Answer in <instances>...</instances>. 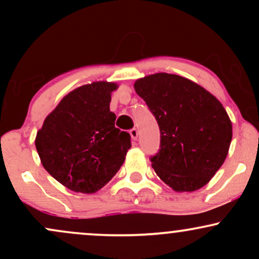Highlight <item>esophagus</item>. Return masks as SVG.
I'll return each instance as SVG.
<instances>
[{"instance_id": "34e87169", "label": "esophagus", "mask_w": 259, "mask_h": 259, "mask_svg": "<svg viewBox=\"0 0 259 259\" xmlns=\"http://www.w3.org/2000/svg\"><path fill=\"white\" fill-rule=\"evenodd\" d=\"M130 136H132V139L133 140H136L138 139V136H139V133H138V129H135V127H133L132 130H130Z\"/></svg>"}]
</instances>
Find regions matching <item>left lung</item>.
<instances>
[{
    "label": "left lung",
    "mask_w": 259,
    "mask_h": 259,
    "mask_svg": "<svg viewBox=\"0 0 259 259\" xmlns=\"http://www.w3.org/2000/svg\"><path fill=\"white\" fill-rule=\"evenodd\" d=\"M134 88L159 126V150L150 158L156 174L178 192L206 185L224 163L233 138L222 103L202 86L175 74H152Z\"/></svg>",
    "instance_id": "obj_1"
}]
</instances>
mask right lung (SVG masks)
I'll return each mask as SVG.
<instances>
[{"mask_svg":"<svg viewBox=\"0 0 259 259\" xmlns=\"http://www.w3.org/2000/svg\"><path fill=\"white\" fill-rule=\"evenodd\" d=\"M117 84L82 85L63 97L37 132L35 146L44 168L69 190L99 191L119 170L132 147L109 111Z\"/></svg>","mask_w":259,"mask_h":259,"instance_id":"obj_1","label":"right lung"}]
</instances>
